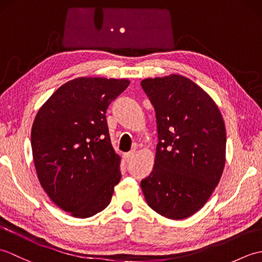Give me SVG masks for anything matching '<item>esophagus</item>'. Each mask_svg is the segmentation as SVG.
I'll return each mask as SVG.
<instances>
[{"mask_svg": "<svg viewBox=\"0 0 262 262\" xmlns=\"http://www.w3.org/2000/svg\"><path fill=\"white\" fill-rule=\"evenodd\" d=\"M133 157H134V152H128L122 155V158H124L125 161H129Z\"/></svg>", "mask_w": 262, "mask_h": 262, "instance_id": "1", "label": "esophagus"}]
</instances>
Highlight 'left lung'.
Segmentation results:
<instances>
[{
	"mask_svg": "<svg viewBox=\"0 0 262 262\" xmlns=\"http://www.w3.org/2000/svg\"><path fill=\"white\" fill-rule=\"evenodd\" d=\"M141 85L154 107L159 136L153 170L141 181L144 197L166 219H187L204 207L223 174V117L188 77H148Z\"/></svg>",
	"mask_w": 262,
	"mask_h": 262,
	"instance_id": "left-lung-1",
	"label": "left lung"
}]
</instances>
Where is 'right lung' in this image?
<instances>
[{
    "mask_svg": "<svg viewBox=\"0 0 262 262\" xmlns=\"http://www.w3.org/2000/svg\"><path fill=\"white\" fill-rule=\"evenodd\" d=\"M128 85L127 79L77 77L59 86L33 120L38 180L55 205L77 219L107 207L120 181L105 113Z\"/></svg>",
    "mask_w": 262,
    "mask_h": 262,
    "instance_id": "1",
    "label": "right lung"
}]
</instances>
